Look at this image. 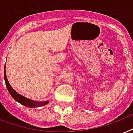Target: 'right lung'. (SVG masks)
Segmentation results:
<instances>
[{
    "instance_id": "obj_1",
    "label": "right lung",
    "mask_w": 133,
    "mask_h": 133,
    "mask_svg": "<svg viewBox=\"0 0 133 133\" xmlns=\"http://www.w3.org/2000/svg\"><path fill=\"white\" fill-rule=\"evenodd\" d=\"M4 79H5V85L7 87V89L8 90L9 93L11 95L12 97L17 102H18L19 104H22L23 106L26 107H29V108H36V107H43L46 105L49 102V100L47 101H44V102H36V101H34L31 100L30 99L26 98L23 95L17 93L15 90L11 85L9 83L8 78L6 76V72H5V65L4 67Z\"/></svg>"
}]
</instances>
